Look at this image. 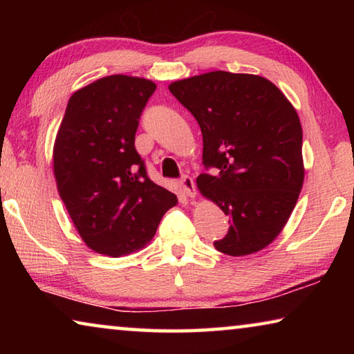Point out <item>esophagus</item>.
<instances>
[{"label": "esophagus", "instance_id": "obj_1", "mask_svg": "<svg viewBox=\"0 0 354 354\" xmlns=\"http://www.w3.org/2000/svg\"><path fill=\"white\" fill-rule=\"evenodd\" d=\"M179 185H181L184 195L190 196V198H194V196L196 195L195 183H194V179H192L190 176H183L181 181H179Z\"/></svg>", "mask_w": 354, "mask_h": 354}]
</instances>
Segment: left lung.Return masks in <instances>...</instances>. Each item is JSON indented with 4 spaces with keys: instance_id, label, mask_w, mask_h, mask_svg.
<instances>
[{
    "instance_id": "obj_1",
    "label": "left lung",
    "mask_w": 354,
    "mask_h": 354,
    "mask_svg": "<svg viewBox=\"0 0 354 354\" xmlns=\"http://www.w3.org/2000/svg\"><path fill=\"white\" fill-rule=\"evenodd\" d=\"M169 91L200 124L203 164L220 170L196 178L201 195L231 218L214 247L227 256L266 248L283 231L304 181L295 107L273 82L248 73L209 71Z\"/></svg>"
}]
</instances>
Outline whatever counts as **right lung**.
Listing matches in <instances>:
<instances>
[{"instance_id": "1", "label": "right lung", "mask_w": 354, "mask_h": 354, "mask_svg": "<svg viewBox=\"0 0 354 354\" xmlns=\"http://www.w3.org/2000/svg\"><path fill=\"white\" fill-rule=\"evenodd\" d=\"M156 84L112 75L68 100L53 148L57 192L88 248L120 257L151 241L178 198L148 178L134 140Z\"/></svg>"}]
</instances>
